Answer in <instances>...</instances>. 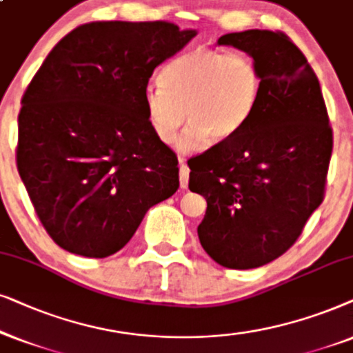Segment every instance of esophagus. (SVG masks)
Wrapping results in <instances>:
<instances>
[{
  "label": "esophagus",
  "instance_id": "34e87169",
  "mask_svg": "<svg viewBox=\"0 0 353 353\" xmlns=\"http://www.w3.org/2000/svg\"><path fill=\"white\" fill-rule=\"evenodd\" d=\"M181 161V171H179V179H181V187L182 189H187V185H189V172L190 169L187 164L184 163V159H179Z\"/></svg>",
  "mask_w": 353,
  "mask_h": 353
}]
</instances>
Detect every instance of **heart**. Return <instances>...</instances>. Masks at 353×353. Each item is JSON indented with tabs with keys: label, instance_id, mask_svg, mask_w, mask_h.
<instances>
[{
	"label": "heart",
	"instance_id": "heart-1",
	"mask_svg": "<svg viewBox=\"0 0 353 353\" xmlns=\"http://www.w3.org/2000/svg\"><path fill=\"white\" fill-rule=\"evenodd\" d=\"M261 75L250 56L196 46L163 68L161 82L148 83L145 110L153 132L171 143L187 117L177 147L194 150L210 137L221 142L236 135L255 111Z\"/></svg>",
	"mask_w": 353,
	"mask_h": 353
}]
</instances>
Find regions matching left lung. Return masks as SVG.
Listing matches in <instances>:
<instances>
[{"label": "left lung", "instance_id": "8db88e82", "mask_svg": "<svg viewBox=\"0 0 353 353\" xmlns=\"http://www.w3.org/2000/svg\"><path fill=\"white\" fill-rule=\"evenodd\" d=\"M218 45L255 61L261 93L236 135L189 159V189L208 203L196 229L205 252L250 270L288 252L321 205L332 129L316 74L288 35L255 29Z\"/></svg>", "mask_w": 353, "mask_h": 353}]
</instances>
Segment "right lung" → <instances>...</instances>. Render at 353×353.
I'll return each mask as SVG.
<instances>
[{
	"mask_svg": "<svg viewBox=\"0 0 353 353\" xmlns=\"http://www.w3.org/2000/svg\"><path fill=\"white\" fill-rule=\"evenodd\" d=\"M194 37L163 21L92 22L37 70L19 112L17 169L61 248L110 256L179 189L177 157L153 132L143 93Z\"/></svg>",
	"mask_w": 353,
	"mask_h": 353,
	"instance_id": "right-lung-1",
	"label": "right lung"
}]
</instances>
